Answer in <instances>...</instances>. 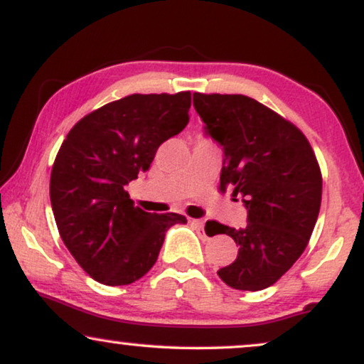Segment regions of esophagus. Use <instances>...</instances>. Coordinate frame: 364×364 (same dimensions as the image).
Returning <instances> with one entry per match:
<instances>
[{
  "label": "esophagus",
  "mask_w": 364,
  "mask_h": 364,
  "mask_svg": "<svg viewBox=\"0 0 364 364\" xmlns=\"http://www.w3.org/2000/svg\"><path fill=\"white\" fill-rule=\"evenodd\" d=\"M191 223L197 228L198 232H203V227H205V223H203V220H198V218H191Z\"/></svg>",
  "instance_id": "esophagus-1"
}]
</instances>
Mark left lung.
Segmentation results:
<instances>
[{
  "label": "left lung",
  "instance_id": "1",
  "mask_svg": "<svg viewBox=\"0 0 364 364\" xmlns=\"http://www.w3.org/2000/svg\"><path fill=\"white\" fill-rule=\"evenodd\" d=\"M205 132L222 146L220 188L247 207V227L217 223L238 245L218 270L228 287L258 291L280 280L301 257L321 205V171L303 132L242 94H193ZM207 232V225H205Z\"/></svg>",
  "mask_w": 364,
  "mask_h": 364
}]
</instances>
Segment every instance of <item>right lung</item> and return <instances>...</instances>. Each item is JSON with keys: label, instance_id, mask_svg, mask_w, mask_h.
Masks as SVG:
<instances>
[{"label": "right lung", "instance_id": "1", "mask_svg": "<svg viewBox=\"0 0 364 364\" xmlns=\"http://www.w3.org/2000/svg\"><path fill=\"white\" fill-rule=\"evenodd\" d=\"M191 91L132 94L84 116L64 139L49 196L64 245L89 277L129 285L157 262L178 213L134 205L126 186L149 171L159 146L188 122Z\"/></svg>", "mask_w": 364, "mask_h": 364}]
</instances>
